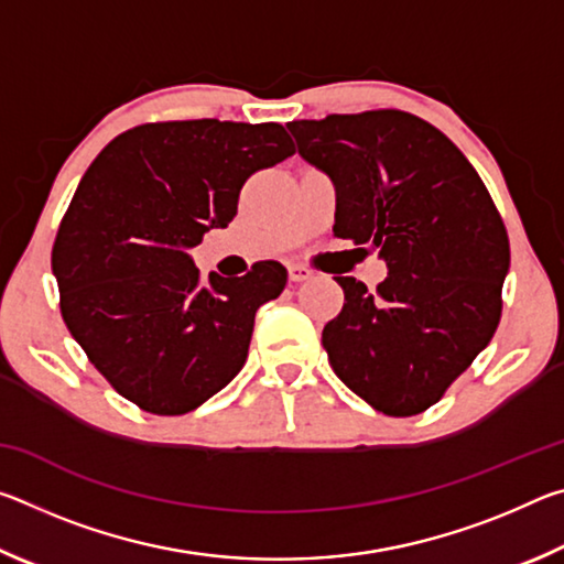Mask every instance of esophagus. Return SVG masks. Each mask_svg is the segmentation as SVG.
I'll list each match as a JSON object with an SVG mask.
<instances>
[{"mask_svg": "<svg viewBox=\"0 0 564 564\" xmlns=\"http://www.w3.org/2000/svg\"><path fill=\"white\" fill-rule=\"evenodd\" d=\"M289 279L293 283H301V281H308L311 279V271L305 269V265H299V263H291L289 265Z\"/></svg>", "mask_w": 564, "mask_h": 564, "instance_id": "obj_1", "label": "esophagus"}]
</instances>
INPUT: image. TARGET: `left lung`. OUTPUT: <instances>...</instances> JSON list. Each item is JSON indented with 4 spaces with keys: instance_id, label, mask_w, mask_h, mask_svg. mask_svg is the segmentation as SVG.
Returning a JSON list of instances; mask_svg holds the SVG:
<instances>
[{
    "instance_id": "1",
    "label": "left lung",
    "mask_w": 564,
    "mask_h": 564,
    "mask_svg": "<svg viewBox=\"0 0 564 564\" xmlns=\"http://www.w3.org/2000/svg\"><path fill=\"white\" fill-rule=\"evenodd\" d=\"M289 129L336 186L333 234L376 248L388 265L376 291L336 279L346 303L323 328L330 368L380 413H423L500 323L510 241L498 208L463 151L408 111L330 113Z\"/></svg>"
}]
</instances>
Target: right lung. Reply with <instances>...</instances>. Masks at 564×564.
I'll return each instance as SVG.
<instances>
[{"label": "right lung", "instance_id": "obj_1", "mask_svg": "<svg viewBox=\"0 0 564 564\" xmlns=\"http://www.w3.org/2000/svg\"><path fill=\"white\" fill-rule=\"evenodd\" d=\"M293 156L281 123L161 121L104 147L62 218L52 273L94 368L147 413L184 415L243 368L256 311L289 273L198 281L191 248L234 221L256 171Z\"/></svg>", "mask_w": 564, "mask_h": 564}]
</instances>
